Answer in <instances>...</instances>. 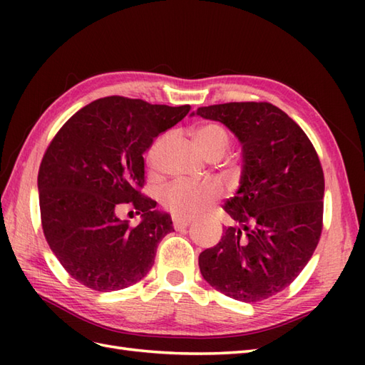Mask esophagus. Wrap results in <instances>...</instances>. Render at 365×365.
Instances as JSON below:
<instances>
[{"label": "esophagus", "mask_w": 365, "mask_h": 365, "mask_svg": "<svg viewBox=\"0 0 365 365\" xmlns=\"http://www.w3.org/2000/svg\"><path fill=\"white\" fill-rule=\"evenodd\" d=\"M173 222H174V229L182 230V229H187L190 226L191 218H180V216H174Z\"/></svg>", "instance_id": "34e87169"}]
</instances>
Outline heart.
Listing matches in <instances>:
<instances>
[{
  "mask_svg": "<svg viewBox=\"0 0 365 365\" xmlns=\"http://www.w3.org/2000/svg\"><path fill=\"white\" fill-rule=\"evenodd\" d=\"M195 141L197 149L202 152L205 157H210L213 153L224 155L227 149L229 139L226 131L218 125H205L200 127L195 131ZM158 144H155L147 158L152 163L157 155ZM221 196V188L213 182H202V183H192V182H183L177 180L170 183L168 188L161 192V204L170 213L175 216H191L196 215L205 207L213 204L216 199Z\"/></svg>",
  "mask_w": 365,
  "mask_h": 365,
  "instance_id": "b5f03b06",
  "label": "heart"
}]
</instances>
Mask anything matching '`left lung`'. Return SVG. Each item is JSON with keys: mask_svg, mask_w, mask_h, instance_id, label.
<instances>
[{"mask_svg": "<svg viewBox=\"0 0 365 365\" xmlns=\"http://www.w3.org/2000/svg\"><path fill=\"white\" fill-rule=\"evenodd\" d=\"M191 115L222 123L242 145L238 190L224 204L238 227H226L218 245L200 252V273L226 297L267 299L294 281L319 245L320 160L298 123L271 103L212 105Z\"/></svg>", "mask_w": 365, "mask_h": 365, "instance_id": "1", "label": "left lung"}]
</instances>
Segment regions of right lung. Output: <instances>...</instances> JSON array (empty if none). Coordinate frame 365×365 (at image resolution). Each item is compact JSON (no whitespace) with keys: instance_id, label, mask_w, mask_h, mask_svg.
Returning a JSON list of instances; mask_svg holds the SVG:
<instances>
[{"instance_id":"right-lung-1","label":"right lung","mask_w":365,"mask_h":365,"mask_svg":"<svg viewBox=\"0 0 365 365\" xmlns=\"http://www.w3.org/2000/svg\"><path fill=\"white\" fill-rule=\"evenodd\" d=\"M190 105H150L106 97L68 119L46 149L37 177L42 229L61 265L97 292L122 290L149 273L173 218L143 196L144 153ZM130 203L142 215L130 228L117 216Z\"/></svg>"}]
</instances>
